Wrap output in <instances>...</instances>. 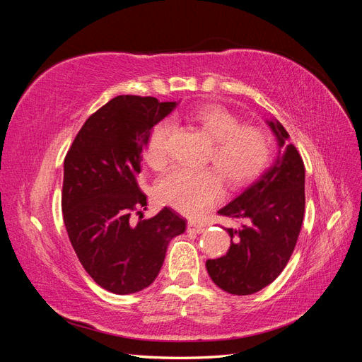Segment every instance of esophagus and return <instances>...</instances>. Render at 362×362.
Masks as SVG:
<instances>
[{
  "instance_id": "esophagus-1",
  "label": "esophagus",
  "mask_w": 362,
  "mask_h": 362,
  "mask_svg": "<svg viewBox=\"0 0 362 362\" xmlns=\"http://www.w3.org/2000/svg\"><path fill=\"white\" fill-rule=\"evenodd\" d=\"M187 231L189 233H194V234H202L205 231V228L202 225L194 223V222H189L187 223Z\"/></svg>"
}]
</instances>
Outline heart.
Wrapping results in <instances>:
<instances>
[{
    "label": "heart",
    "instance_id": "obj_1",
    "mask_svg": "<svg viewBox=\"0 0 362 362\" xmlns=\"http://www.w3.org/2000/svg\"><path fill=\"white\" fill-rule=\"evenodd\" d=\"M190 117L213 141L206 163L213 164L218 175L213 170L177 168L158 182L157 198L161 204L194 217L221 196L217 176L231 189L257 178L270 160L272 141L262 129L240 125V120L221 105H204ZM172 129L169 120H163L149 134L145 160L151 169L161 170L168 166Z\"/></svg>",
    "mask_w": 362,
    "mask_h": 362
}]
</instances>
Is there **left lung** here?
<instances>
[{
    "mask_svg": "<svg viewBox=\"0 0 362 362\" xmlns=\"http://www.w3.org/2000/svg\"><path fill=\"white\" fill-rule=\"evenodd\" d=\"M278 141L272 166L217 213L238 221L225 228L231 237L226 255L205 262L208 275L226 293L254 294L287 266L305 213V166L279 120H266Z\"/></svg>",
    "mask_w": 362,
    "mask_h": 362,
    "instance_id": "1",
    "label": "left lung"
}]
</instances>
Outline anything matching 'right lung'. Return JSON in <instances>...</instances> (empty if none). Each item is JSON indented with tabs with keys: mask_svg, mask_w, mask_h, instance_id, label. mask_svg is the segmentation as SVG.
<instances>
[{
	"mask_svg": "<svg viewBox=\"0 0 362 362\" xmlns=\"http://www.w3.org/2000/svg\"><path fill=\"white\" fill-rule=\"evenodd\" d=\"M177 105L152 96H116L86 120L64 158V226L84 270L110 293L149 287L169 242L185 231V221L169 206L144 218L146 194L137 182L152 128Z\"/></svg>",
	"mask_w": 362,
	"mask_h": 362,
	"instance_id": "obj_1",
	"label": "right lung"
}]
</instances>
